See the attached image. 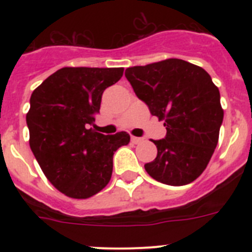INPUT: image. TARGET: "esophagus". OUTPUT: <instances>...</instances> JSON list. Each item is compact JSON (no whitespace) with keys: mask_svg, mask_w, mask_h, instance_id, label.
I'll list each match as a JSON object with an SVG mask.
<instances>
[{"mask_svg":"<svg viewBox=\"0 0 252 252\" xmlns=\"http://www.w3.org/2000/svg\"><path fill=\"white\" fill-rule=\"evenodd\" d=\"M131 141L133 144H139V142L142 141V137H136V136H131Z\"/></svg>","mask_w":252,"mask_h":252,"instance_id":"34e87169","label":"esophagus"}]
</instances>
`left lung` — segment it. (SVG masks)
Instances as JSON below:
<instances>
[{
  "label": "left lung",
  "instance_id": "1",
  "mask_svg": "<svg viewBox=\"0 0 252 252\" xmlns=\"http://www.w3.org/2000/svg\"><path fill=\"white\" fill-rule=\"evenodd\" d=\"M125 75L151 115L165 120L166 135L153 141L158 155L145 164L148 174L168 186L192 183L208 165L223 121L211 75L182 59L132 66Z\"/></svg>",
  "mask_w": 252,
  "mask_h": 252
}]
</instances>
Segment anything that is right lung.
<instances>
[{"mask_svg": "<svg viewBox=\"0 0 252 252\" xmlns=\"http://www.w3.org/2000/svg\"><path fill=\"white\" fill-rule=\"evenodd\" d=\"M124 68H62L32 92L26 115L30 148L45 177L70 198L86 199L112 175L113 154L130 142L125 131L95 132L102 93Z\"/></svg>", "mask_w": 252, "mask_h": 252, "instance_id": "right-lung-1", "label": "right lung"}]
</instances>
